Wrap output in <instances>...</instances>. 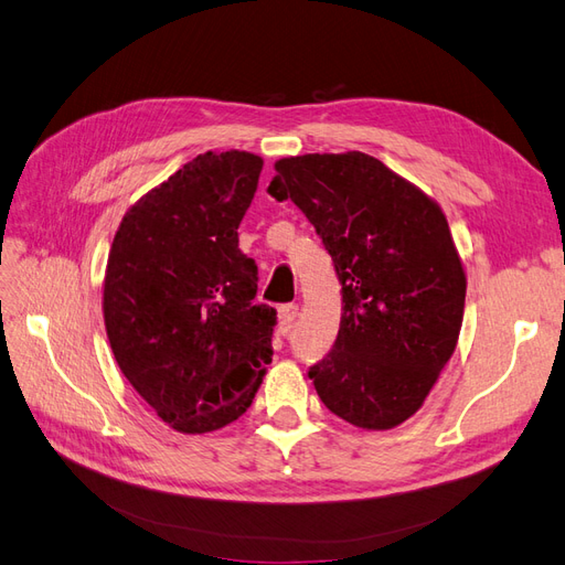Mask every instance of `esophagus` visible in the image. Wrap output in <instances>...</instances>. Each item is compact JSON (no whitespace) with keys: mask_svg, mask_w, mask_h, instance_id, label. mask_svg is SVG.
Wrapping results in <instances>:
<instances>
[{"mask_svg":"<svg viewBox=\"0 0 565 565\" xmlns=\"http://www.w3.org/2000/svg\"><path fill=\"white\" fill-rule=\"evenodd\" d=\"M297 316H299V306H297V303H285V306H280V309H278V322H280V328H282V330L289 328V324H292V322L297 320Z\"/></svg>","mask_w":565,"mask_h":565,"instance_id":"34e87169","label":"esophagus"}]
</instances>
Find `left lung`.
Here are the masks:
<instances>
[{
	"label": "left lung",
	"instance_id": "left-lung-1",
	"mask_svg": "<svg viewBox=\"0 0 565 565\" xmlns=\"http://www.w3.org/2000/svg\"><path fill=\"white\" fill-rule=\"evenodd\" d=\"M341 282L332 351L309 370L324 407L367 431L413 417L455 353L467 273L440 204L361 150L276 162Z\"/></svg>",
	"mask_w": 565,
	"mask_h": 565
}]
</instances>
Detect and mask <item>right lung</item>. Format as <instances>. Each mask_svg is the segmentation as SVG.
I'll use <instances>...</instances> for the list:
<instances>
[{
  "label": "right lung",
  "instance_id": "obj_1",
  "mask_svg": "<svg viewBox=\"0 0 565 565\" xmlns=\"http://www.w3.org/2000/svg\"><path fill=\"white\" fill-rule=\"evenodd\" d=\"M264 160L202 152L125 212L104 278L115 361L181 434L224 429L252 405L273 358L276 311L254 303L256 264L237 226Z\"/></svg>",
  "mask_w": 565,
  "mask_h": 565
}]
</instances>
